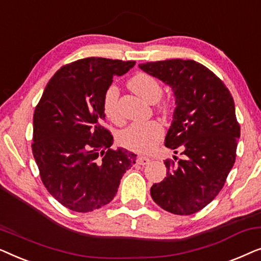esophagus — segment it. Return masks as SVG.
Segmentation results:
<instances>
[{
  "instance_id": "esophagus-1",
  "label": "esophagus",
  "mask_w": 261,
  "mask_h": 261,
  "mask_svg": "<svg viewBox=\"0 0 261 261\" xmlns=\"http://www.w3.org/2000/svg\"><path fill=\"white\" fill-rule=\"evenodd\" d=\"M137 162L139 165H147V164L151 163V159L147 158V156H139Z\"/></svg>"
}]
</instances>
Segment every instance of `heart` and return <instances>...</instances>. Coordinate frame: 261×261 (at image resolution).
Listing matches in <instances>:
<instances>
[{
	"mask_svg": "<svg viewBox=\"0 0 261 261\" xmlns=\"http://www.w3.org/2000/svg\"><path fill=\"white\" fill-rule=\"evenodd\" d=\"M128 87L132 91L149 103L158 101L163 94V88L159 82L151 74L145 72H139L132 77L128 81ZM117 103H119V89L115 85H110L103 95V110L106 116L114 122L120 120ZM160 110L167 112L169 103L164 102L160 106ZM163 133V127L156 121L134 122L120 134V142L124 147L134 152L147 153L162 139Z\"/></svg>",
	"mask_w": 261,
	"mask_h": 261,
	"instance_id": "b5f03b06",
	"label": "heart"
}]
</instances>
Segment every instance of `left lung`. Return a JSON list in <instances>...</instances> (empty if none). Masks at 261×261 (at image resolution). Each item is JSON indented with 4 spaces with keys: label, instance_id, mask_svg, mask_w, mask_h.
Returning a JSON list of instances; mask_svg holds the SVG:
<instances>
[{
    "label": "left lung",
    "instance_id": "left-lung-1",
    "mask_svg": "<svg viewBox=\"0 0 261 261\" xmlns=\"http://www.w3.org/2000/svg\"><path fill=\"white\" fill-rule=\"evenodd\" d=\"M139 67L172 88L176 108L165 146L183 158L166 159V177L153 184L156 204L176 215L208 205L226 183L235 163L240 124L234 99L223 82L195 60L169 59Z\"/></svg>",
    "mask_w": 261,
    "mask_h": 261
}]
</instances>
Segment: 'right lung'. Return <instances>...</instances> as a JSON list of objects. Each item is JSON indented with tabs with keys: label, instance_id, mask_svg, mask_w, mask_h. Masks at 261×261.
I'll use <instances>...</instances> for the list:
<instances>
[{
	"label": "right lung",
	"instance_id": "obj_1",
	"mask_svg": "<svg viewBox=\"0 0 261 261\" xmlns=\"http://www.w3.org/2000/svg\"><path fill=\"white\" fill-rule=\"evenodd\" d=\"M135 65L84 58L60 67L46 85L33 115L32 151L47 191L70 210L88 213L115 197L123 173L137 154L112 149L103 127V95L113 77Z\"/></svg>",
	"mask_w": 261,
	"mask_h": 261
}]
</instances>
